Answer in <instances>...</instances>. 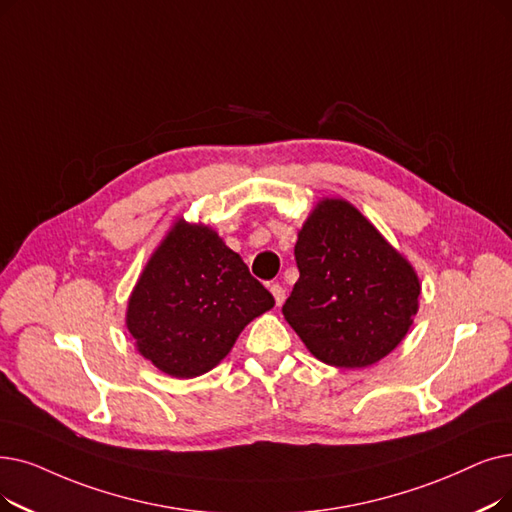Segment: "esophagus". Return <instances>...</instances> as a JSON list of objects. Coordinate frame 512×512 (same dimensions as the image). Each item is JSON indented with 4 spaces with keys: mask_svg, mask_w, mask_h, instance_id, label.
Wrapping results in <instances>:
<instances>
[{
    "mask_svg": "<svg viewBox=\"0 0 512 512\" xmlns=\"http://www.w3.org/2000/svg\"><path fill=\"white\" fill-rule=\"evenodd\" d=\"M270 293L274 295V299H276V305H282L284 303V299H286V295H284V288L276 282V284H272L270 286Z\"/></svg>",
    "mask_w": 512,
    "mask_h": 512,
    "instance_id": "1",
    "label": "esophagus"
}]
</instances>
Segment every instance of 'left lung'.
I'll return each mask as SVG.
<instances>
[{
	"instance_id": "1",
	"label": "left lung",
	"mask_w": 512,
	"mask_h": 512,
	"mask_svg": "<svg viewBox=\"0 0 512 512\" xmlns=\"http://www.w3.org/2000/svg\"><path fill=\"white\" fill-rule=\"evenodd\" d=\"M295 259L299 280L282 314L320 362L366 368L408 335L418 276L343 198H324L309 213Z\"/></svg>"
}]
</instances>
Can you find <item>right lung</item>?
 I'll list each match as a JSON object with an SVG mask.
<instances>
[{
	"label": "right lung",
	"mask_w": 512,
	"mask_h": 512,
	"mask_svg": "<svg viewBox=\"0 0 512 512\" xmlns=\"http://www.w3.org/2000/svg\"><path fill=\"white\" fill-rule=\"evenodd\" d=\"M274 297L215 230L175 221L127 305L138 351L175 379L215 368Z\"/></svg>",
	"instance_id": "obj_1"
}]
</instances>
